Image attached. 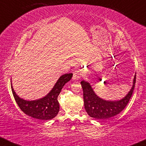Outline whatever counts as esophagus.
Returning <instances> with one entry per match:
<instances>
[{
	"label": "esophagus",
	"mask_w": 146,
	"mask_h": 146,
	"mask_svg": "<svg viewBox=\"0 0 146 146\" xmlns=\"http://www.w3.org/2000/svg\"><path fill=\"white\" fill-rule=\"evenodd\" d=\"M82 75V73L80 70H75L73 72V80H78L80 78L81 75Z\"/></svg>",
	"instance_id": "obj_1"
}]
</instances>
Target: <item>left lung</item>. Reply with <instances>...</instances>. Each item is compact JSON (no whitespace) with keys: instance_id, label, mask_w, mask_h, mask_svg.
<instances>
[{"instance_id":"left-lung-1","label":"left lung","mask_w":146,"mask_h":146,"mask_svg":"<svg viewBox=\"0 0 146 146\" xmlns=\"http://www.w3.org/2000/svg\"><path fill=\"white\" fill-rule=\"evenodd\" d=\"M135 82L136 73L132 88L126 96L118 101H106L99 98L93 91L90 84L82 80L81 84L83 88L84 102L86 113L90 117L97 119H107L118 115L128 104L135 88Z\"/></svg>"}]
</instances>
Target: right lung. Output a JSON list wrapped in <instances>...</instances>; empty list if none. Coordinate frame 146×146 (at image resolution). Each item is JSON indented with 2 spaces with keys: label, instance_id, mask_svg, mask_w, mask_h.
<instances>
[{
  "label": "right lung",
  "instance_id": "1",
  "mask_svg": "<svg viewBox=\"0 0 146 146\" xmlns=\"http://www.w3.org/2000/svg\"><path fill=\"white\" fill-rule=\"evenodd\" d=\"M72 77L73 73L62 75L47 95L37 100L27 101L20 98L15 93L11 83V90L16 103L23 113L38 119L50 120L58 115L60 110L58 95L65 84L70 81Z\"/></svg>",
  "mask_w": 146,
  "mask_h": 146
}]
</instances>
